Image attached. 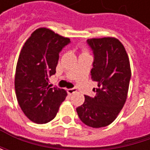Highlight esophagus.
I'll return each mask as SVG.
<instances>
[{
  "label": "esophagus",
  "instance_id": "1",
  "mask_svg": "<svg viewBox=\"0 0 150 150\" xmlns=\"http://www.w3.org/2000/svg\"><path fill=\"white\" fill-rule=\"evenodd\" d=\"M76 92V88H69V89H68V93L69 94V95H73L74 93Z\"/></svg>",
  "mask_w": 150,
  "mask_h": 150
}]
</instances>
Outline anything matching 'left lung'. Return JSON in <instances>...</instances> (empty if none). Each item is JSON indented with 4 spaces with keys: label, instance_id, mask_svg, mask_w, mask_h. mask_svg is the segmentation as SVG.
Instances as JSON below:
<instances>
[{
    "label": "left lung",
    "instance_id": "left-lung-1",
    "mask_svg": "<svg viewBox=\"0 0 150 150\" xmlns=\"http://www.w3.org/2000/svg\"><path fill=\"white\" fill-rule=\"evenodd\" d=\"M94 54L91 79L97 83L94 97L76 108L81 121L92 128L112 123L126 102L131 77L128 54L122 42L114 37L92 38L87 41Z\"/></svg>",
    "mask_w": 150,
    "mask_h": 150
}]
</instances>
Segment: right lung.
I'll return each instance as SVG.
<instances>
[{"label": "right lung", "instance_id": "obj_1", "mask_svg": "<svg viewBox=\"0 0 150 150\" xmlns=\"http://www.w3.org/2000/svg\"><path fill=\"white\" fill-rule=\"evenodd\" d=\"M70 39L40 28L31 34L22 47L15 70L16 98L25 115L43 124L53 120L67 92L51 88L48 77L55 74L59 53Z\"/></svg>", "mask_w": 150, "mask_h": 150}]
</instances>
